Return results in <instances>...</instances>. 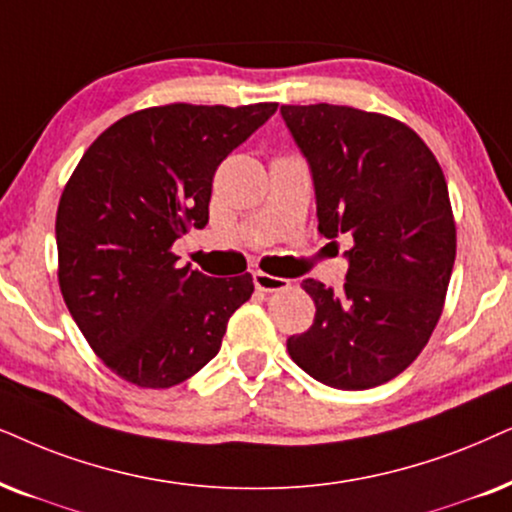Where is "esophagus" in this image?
Instances as JSON below:
<instances>
[{
    "label": "esophagus",
    "instance_id": "esophagus-1",
    "mask_svg": "<svg viewBox=\"0 0 512 512\" xmlns=\"http://www.w3.org/2000/svg\"><path fill=\"white\" fill-rule=\"evenodd\" d=\"M254 284H256L258 291H265V294H270V291L287 289L289 280H284V277L268 275V272H263V270H256L254 272Z\"/></svg>",
    "mask_w": 512,
    "mask_h": 512
}]
</instances>
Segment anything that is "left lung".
I'll list each match as a JSON object with an SVG mask.
<instances>
[{"label":"left lung","instance_id":"1","mask_svg":"<svg viewBox=\"0 0 512 512\" xmlns=\"http://www.w3.org/2000/svg\"><path fill=\"white\" fill-rule=\"evenodd\" d=\"M280 112L310 164L317 230L353 237L341 291L303 280L315 320L287 350L324 386H381L416 360L442 315L456 258L447 181L421 136L393 117L329 103Z\"/></svg>","mask_w":512,"mask_h":512}]
</instances>
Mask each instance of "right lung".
Here are the masks:
<instances>
[{
	"instance_id": "obj_1",
	"label": "right lung",
	"mask_w": 512,
	"mask_h": 512,
	"mask_svg": "<svg viewBox=\"0 0 512 512\" xmlns=\"http://www.w3.org/2000/svg\"><path fill=\"white\" fill-rule=\"evenodd\" d=\"M171 103L131 112L89 145L56 214L58 284L94 353L138 388H171L214 360L249 272L207 277L171 251L209 223L218 164L275 115Z\"/></svg>"
}]
</instances>
